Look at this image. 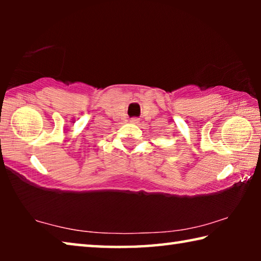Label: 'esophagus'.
I'll list each match as a JSON object with an SVG mask.
<instances>
[{
	"label": "esophagus",
	"mask_w": 261,
	"mask_h": 261,
	"mask_svg": "<svg viewBox=\"0 0 261 261\" xmlns=\"http://www.w3.org/2000/svg\"><path fill=\"white\" fill-rule=\"evenodd\" d=\"M138 118H131V120H130V122L131 123H135V124H136V123H138Z\"/></svg>",
	"instance_id": "obj_1"
}]
</instances>
